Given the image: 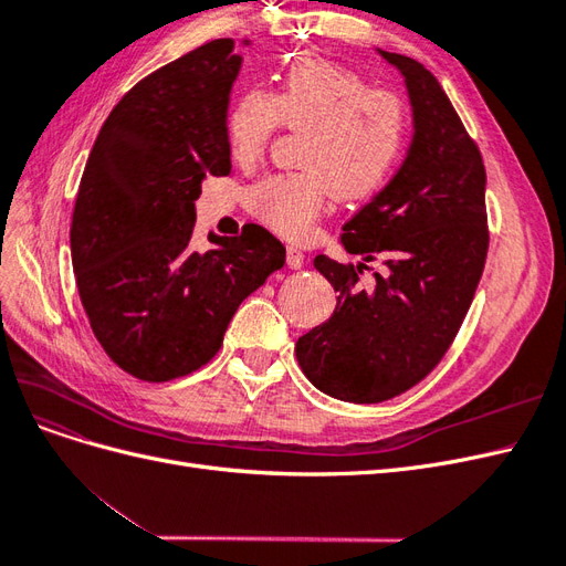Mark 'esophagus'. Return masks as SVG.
Segmentation results:
<instances>
[{
	"instance_id": "esophagus-1",
	"label": "esophagus",
	"mask_w": 566,
	"mask_h": 566,
	"mask_svg": "<svg viewBox=\"0 0 566 566\" xmlns=\"http://www.w3.org/2000/svg\"><path fill=\"white\" fill-rule=\"evenodd\" d=\"M287 266L290 269H302L304 266V252L300 248H287Z\"/></svg>"
}]
</instances>
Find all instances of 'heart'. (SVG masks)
<instances>
[{
  "label": "heart",
  "mask_w": 566,
  "mask_h": 566,
  "mask_svg": "<svg viewBox=\"0 0 566 566\" xmlns=\"http://www.w3.org/2000/svg\"><path fill=\"white\" fill-rule=\"evenodd\" d=\"M279 125L304 129L300 172L271 175L250 191V208L285 238L310 235L333 193L373 196L399 163L408 134L401 96L368 87L345 65L300 56L276 75L269 92L235 98L224 139L235 163H254Z\"/></svg>",
  "instance_id": "heart-1"
}]
</instances>
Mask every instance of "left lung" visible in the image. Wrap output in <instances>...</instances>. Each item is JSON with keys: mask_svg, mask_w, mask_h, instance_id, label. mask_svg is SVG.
Segmentation results:
<instances>
[{"mask_svg": "<svg viewBox=\"0 0 566 566\" xmlns=\"http://www.w3.org/2000/svg\"><path fill=\"white\" fill-rule=\"evenodd\" d=\"M403 75L413 142L382 191L345 227L342 245L388 266L364 291L363 262L318 254L314 266L337 293L333 316L297 339L314 387L339 401L380 403L418 385L449 352L482 279L486 169L447 92L416 59L378 49Z\"/></svg>", "mask_w": 566, "mask_h": 566, "instance_id": "1", "label": "left lung"}]
</instances>
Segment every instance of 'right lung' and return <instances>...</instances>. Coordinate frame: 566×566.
<instances>
[{
  "label": "right lung",
  "instance_id": "obj_1",
  "mask_svg": "<svg viewBox=\"0 0 566 566\" xmlns=\"http://www.w3.org/2000/svg\"><path fill=\"white\" fill-rule=\"evenodd\" d=\"M248 44V42H243ZM243 59L212 40L158 67L119 98L80 181L71 254L84 312L125 373L167 382L219 352L241 302L285 264L264 227L210 235L193 252L205 177H227L229 94Z\"/></svg>",
  "mask_w": 566,
  "mask_h": 566
}]
</instances>
